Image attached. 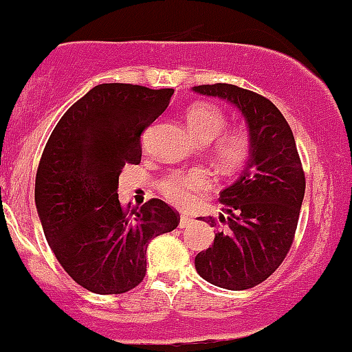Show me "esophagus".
Here are the masks:
<instances>
[{
  "instance_id": "1",
  "label": "esophagus",
  "mask_w": 352,
  "mask_h": 352,
  "mask_svg": "<svg viewBox=\"0 0 352 352\" xmlns=\"http://www.w3.org/2000/svg\"><path fill=\"white\" fill-rule=\"evenodd\" d=\"M190 223H192V218L187 217V214H182V217H180V221H179L180 228H187Z\"/></svg>"
}]
</instances>
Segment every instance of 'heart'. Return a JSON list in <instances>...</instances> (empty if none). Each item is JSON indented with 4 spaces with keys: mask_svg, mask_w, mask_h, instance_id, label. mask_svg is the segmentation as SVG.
Segmentation results:
<instances>
[{
    "mask_svg": "<svg viewBox=\"0 0 352 352\" xmlns=\"http://www.w3.org/2000/svg\"><path fill=\"white\" fill-rule=\"evenodd\" d=\"M186 122L190 132L201 141H213L227 125L223 110L213 103L199 101L186 110ZM251 151V135L244 127L232 129L214 142V156L221 168L235 170L248 160ZM211 180L206 170L189 168L168 173L160 184V192L175 206H187L194 196L210 187Z\"/></svg>",
    "mask_w": 352,
    "mask_h": 352,
    "instance_id": "1",
    "label": "heart"
}]
</instances>
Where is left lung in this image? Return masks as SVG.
<instances>
[{"mask_svg":"<svg viewBox=\"0 0 352 352\" xmlns=\"http://www.w3.org/2000/svg\"><path fill=\"white\" fill-rule=\"evenodd\" d=\"M239 108L251 135L245 168L220 192L211 248L194 259L201 277L217 287L245 291L267 280L294 241L306 180L294 135L278 108L261 94L232 84L192 87Z\"/></svg>","mask_w":352,"mask_h":352,"instance_id":"8db88e82","label":"left lung"}]
</instances>
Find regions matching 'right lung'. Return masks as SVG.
I'll return each mask as SVG.
<instances>
[{
    "label": "right lung",
    "instance_id": "obj_1",
    "mask_svg": "<svg viewBox=\"0 0 352 352\" xmlns=\"http://www.w3.org/2000/svg\"><path fill=\"white\" fill-rule=\"evenodd\" d=\"M173 89L100 84L72 104L41 156L36 208L63 270L94 294H124L146 275L151 239L180 217L162 199L122 206L118 175L139 165L141 134L166 110Z\"/></svg>",
    "mask_w": 352,
    "mask_h": 352
}]
</instances>
